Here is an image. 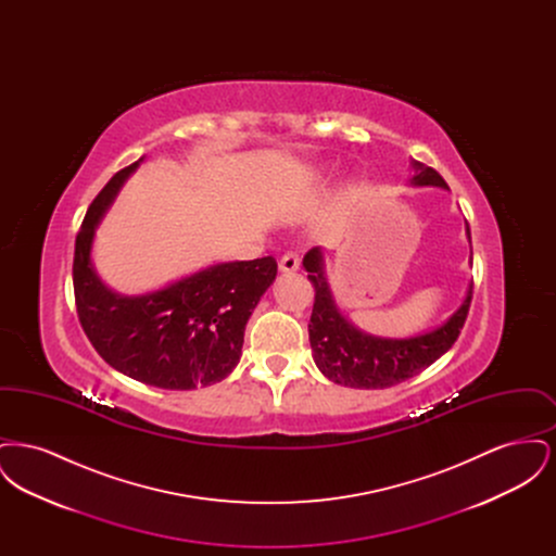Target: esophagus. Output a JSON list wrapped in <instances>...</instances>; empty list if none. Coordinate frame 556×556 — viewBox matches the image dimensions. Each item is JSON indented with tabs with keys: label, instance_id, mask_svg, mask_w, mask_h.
Listing matches in <instances>:
<instances>
[{
	"label": "esophagus",
	"instance_id": "1",
	"mask_svg": "<svg viewBox=\"0 0 556 556\" xmlns=\"http://www.w3.org/2000/svg\"><path fill=\"white\" fill-rule=\"evenodd\" d=\"M300 268V256L295 252H286L279 261V270L281 273H293Z\"/></svg>",
	"mask_w": 556,
	"mask_h": 556
}]
</instances>
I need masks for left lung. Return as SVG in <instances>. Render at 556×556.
<instances>
[{
    "mask_svg": "<svg viewBox=\"0 0 556 556\" xmlns=\"http://www.w3.org/2000/svg\"><path fill=\"white\" fill-rule=\"evenodd\" d=\"M413 179L415 187H444L446 181L438 170L425 166L424 162L413 160ZM467 239L471 243V231L467 223ZM304 268L315 288V304L308 323V338L313 348V358L318 370L331 379L333 383L361 388V390H383L402 383L421 370L433 365L442 354H446L456 342L473 298V283L469 286L467 295L458 311L452 317L427 331L413 338H377L354 327L340 313L333 293L325 275L323 250L313 248L304 256Z\"/></svg>",
    "mask_w": 556,
    "mask_h": 556,
    "instance_id": "8db88e82",
    "label": "left lung"
}]
</instances>
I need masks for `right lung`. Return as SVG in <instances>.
<instances>
[{"instance_id": "obj_1", "label": "right lung", "mask_w": 556, "mask_h": 556, "mask_svg": "<svg viewBox=\"0 0 556 556\" xmlns=\"http://www.w3.org/2000/svg\"><path fill=\"white\" fill-rule=\"evenodd\" d=\"M96 195L75 241L80 327L112 369L162 390L206 388L238 367L245 323L277 275L273 256L218 263L162 290L121 295L91 263L96 227L139 162Z\"/></svg>"}]
</instances>
